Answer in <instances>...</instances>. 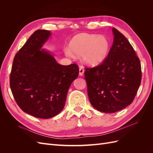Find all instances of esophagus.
Returning <instances> with one entry per match:
<instances>
[{"label":"esophagus","instance_id":"34e87169","mask_svg":"<svg viewBox=\"0 0 153 153\" xmlns=\"http://www.w3.org/2000/svg\"><path fill=\"white\" fill-rule=\"evenodd\" d=\"M84 73V69L82 66H80L79 68V75L80 76H83Z\"/></svg>","mask_w":153,"mask_h":153}]
</instances>
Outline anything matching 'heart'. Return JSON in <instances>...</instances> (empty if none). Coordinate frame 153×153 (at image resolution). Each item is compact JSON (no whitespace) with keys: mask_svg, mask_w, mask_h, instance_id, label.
<instances>
[{"mask_svg":"<svg viewBox=\"0 0 153 153\" xmlns=\"http://www.w3.org/2000/svg\"><path fill=\"white\" fill-rule=\"evenodd\" d=\"M109 41L104 36L81 34L75 36L71 40L68 48L64 52L69 57L73 53L82 55L84 62L91 66H98L102 63L107 56L109 50Z\"/></svg>","mask_w":153,"mask_h":153,"instance_id":"heart-1","label":"heart"}]
</instances>
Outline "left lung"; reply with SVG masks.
Returning a JSON list of instances; mask_svg holds the SVG:
<instances>
[{"instance_id":"left-lung-1","label":"left lung","mask_w":153,"mask_h":153,"mask_svg":"<svg viewBox=\"0 0 153 153\" xmlns=\"http://www.w3.org/2000/svg\"><path fill=\"white\" fill-rule=\"evenodd\" d=\"M114 42L100 65L85 68L90 102L100 112L114 113L130 105L142 79L140 59L125 36L112 29Z\"/></svg>"}]
</instances>
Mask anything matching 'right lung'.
Wrapping results in <instances>:
<instances>
[{
    "instance_id": "1",
    "label": "right lung",
    "mask_w": 153,
    "mask_h": 153,
    "mask_svg": "<svg viewBox=\"0 0 153 153\" xmlns=\"http://www.w3.org/2000/svg\"><path fill=\"white\" fill-rule=\"evenodd\" d=\"M50 36L37 30L15 55L10 77V87L17 105L30 115L48 119L64 108L72 82L79 73L76 64L61 65L42 49Z\"/></svg>"
}]
</instances>
